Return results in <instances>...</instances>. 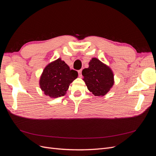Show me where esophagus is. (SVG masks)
Masks as SVG:
<instances>
[{
    "mask_svg": "<svg viewBox=\"0 0 156 156\" xmlns=\"http://www.w3.org/2000/svg\"><path fill=\"white\" fill-rule=\"evenodd\" d=\"M78 74H79V77H82V69H80L78 71Z\"/></svg>",
    "mask_w": 156,
    "mask_h": 156,
    "instance_id": "1",
    "label": "esophagus"
}]
</instances>
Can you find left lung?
I'll return each instance as SVG.
<instances>
[{"mask_svg": "<svg viewBox=\"0 0 156 156\" xmlns=\"http://www.w3.org/2000/svg\"><path fill=\"white\" fill-rule=\"evenodd\" d=\"M88 90L95 96H103L114 84V74L111 69L96 58H92L89 67L82 71Z\"/></svg>", "mask_w": 156, "mask_h": 156, "instance_id": "8db88e82", "label": "left lung"}]
</instances>
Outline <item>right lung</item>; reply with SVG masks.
<instances>
[{"mask_svg":"<svg viewBox=\"0 0 156 156\" xmlns=\"http://www.w3.org/2000/svg\"><path fill=\"white\" fill-rule=\"evenodd\" d=\"M77 76V71L70 69L59 58L44 68L40 79V86L46 96L56 98L65 95L70 83Z\"/></svg>","mask_w":156,"mask_h":156,"instance_id":"1","label":"right lung"}]
</instances>
